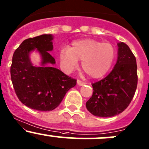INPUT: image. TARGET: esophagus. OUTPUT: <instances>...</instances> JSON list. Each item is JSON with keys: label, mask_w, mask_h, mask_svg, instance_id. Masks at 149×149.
Masks as SVG:
<instances>
[{"label": "esophagus", "mask_w": 149, "mask_h": 149, "mask_svg": "<svg viewBox=\"0 0 149 149\" xmlns=\"http://www.w3.org/2000/svg\"><path fill=\"white\" fill-rule=\"evenodd\" d=\"M77 84L79 86H84V85H85L86 84V83L85 82H83V81H81V80H77Z\"/></svg>", "instance_id": "obj_1"}]
</instances>
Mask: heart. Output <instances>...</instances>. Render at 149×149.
<instances>
[{"instance_id":"b5f03b06","label":"heart","mask_w":149,"mask_h":149,"mask_svg":"<svg viewBox=\"0 0 149 149\" xmlns=\"http://www.w3.org/2000/svg\"><path fill=\"white\" fill-rule=\"evenodd\" d=\"M115 58V50L111 44L92 38L73 41L68 47H63L59 52L62 68L70 72L76 68L79 60L86 73L91 78H100L111 67Z\"/></svg>"}]
</instances>
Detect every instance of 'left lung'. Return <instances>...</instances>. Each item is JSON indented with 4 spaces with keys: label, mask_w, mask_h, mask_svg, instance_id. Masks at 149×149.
Segmentation results:
<instances>
[{
    "label": "left lung",
    "mask_w": 149,
    "mask_h": 149,
    "mask_svg": "<svg viewBox=\"0 0 149 149\" xmlns=\"http://www.w3.org/2000/svg\"><path fill=\"white\" fill-rule=\"evenodd\" d=\"M118 45V58L111 72L92 84L93 95L86 103L91 113L98 117H112L128 107L137 87L136 60L126 43Z\"/></svg>",
    "instance_id": "8db88e82"
}]
</instances>
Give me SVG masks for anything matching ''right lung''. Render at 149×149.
Here are the masks:
<instances>
[{
    "label": "right lung",
    "mask_w": 149,
    "mask_h": 149,
    "mask_svg": "<svg viewBox=\"0 0 149 149\" xmlns=\"http://www.w3.org/2000/svg\"><path fill=\"white\" fill-rule=\"evenodd\" d=\"M54 36L43 34L23 40L13 56L10 76L15 93L22 103L34 110L49 111L59 106L65 93L76 85V80L53 67ZM36 50L41 56L40 65L29 58Z\"/></svg>",
    "instance_id": "right-lung-1"
}]
</instances>
